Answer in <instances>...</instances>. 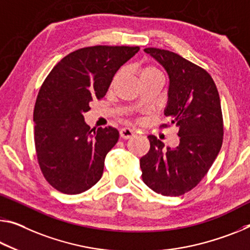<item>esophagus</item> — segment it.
<instances>
[{"label":"esophagus","mask_w":250,"mask_h":250,"mask_svg":"<svg viewBox=\"0 0 250 250\" xmlns=\"http://www.w3.org/2000/svg\"><path fill=\"white\" fill-rule=\"evenodd\" d=\"M134 134H136V131H134L133 129L131 128H122L120 130V136L124 138V139H130V138H132Z\"/></svg>","instance_id":"obj_1"}]
</instances>
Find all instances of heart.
I'll use <instances>...</instances> for the list:
<instances>
[{"mask_svg":"<svg viewBox=\"0 0 250 250\" xmlns=\"http://www.w3.org/2000/svg\"><path fill=\"white\" fill-rule=\"evenodd\" d=\"M153 75H162L159 70L153 65H145L140 71V77L142 78H148L153 77Z\"/></svg>","mask_w":250,"mask_h":250,"instance_id":"obj_1","label":"heart"}]
</instances>
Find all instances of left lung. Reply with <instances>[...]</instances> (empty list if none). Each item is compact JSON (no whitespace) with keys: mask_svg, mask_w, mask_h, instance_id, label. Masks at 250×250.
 I'll list each match as a JSON object with an SVG mask.
<instances>
[{"mask_svg":"<svg viewBox=\"0 0 250 250\" xmlns=\"http://www.w3.org/2000/svg\"><path fill=\"white\" fill-rule=\"evenodd\" d=\"M169 77L165 116L178 126L179 145L165 144L150 134V149L140 159L142 180L154 192L177 197L190 191L207 175L220 151L224 120L217 86L207 71L168 50L146 47Z\"/></svg>","mask_w":250,"mask_h":250,"instance_id":"1","label":"left lung"}]
</instances>
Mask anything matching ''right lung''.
I'll use <instances>...</instances> for the list:
<instances>
[{
    "label": "right lung",
    "instance_id": "obj_1",
    "mask_svg": "<svg viewBox=\"0 0 250 250\" xmlns=\"http://www.w3.org/2000/svg\"><path fill=\"white\" fill-rule=\"evenodd\" d=\"M139 49L82 47L63 58L43 82L33 112L35 151L45 180L58 191L78 195L101 179L119 131L90 129L83 113L105 96L117 71Z\"/></svg>",
    "mask_w": 250,
    "mask_h": 250
}]
</instances>
